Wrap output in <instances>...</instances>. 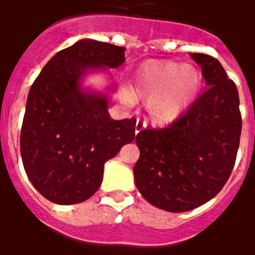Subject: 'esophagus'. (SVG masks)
Returning <instances> with one entry per match:
<instances>
[{"mask_svg":"<svg viewBox=\"0 0 255 255\" xmlns=\"http://www.w3.org/2000/svg\"><path fill=\"white\" fill-rule=\"evenodd\" d=\"M146 128V124H144L143 122H140V120H138L136 122V124H135V133H139L142 129H144Z\"/></svg>","mask_w":255,"mask_h":255,"instance_id":"34e87169","label":"esophagus"}]
</instances>
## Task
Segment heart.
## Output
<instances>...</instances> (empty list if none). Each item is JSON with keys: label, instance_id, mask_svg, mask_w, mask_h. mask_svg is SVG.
<instances>
[{"label": "heart", "instance_id": "heart-1", "mask_svg": "<svg viewBox=\"0 0 255 255\" xmlns=\"http://www.w3.org/2000/svg\"><path fill=\"white\" fill-rule=\"evenodd\" d=\"M136 97H146V111L157 126L176 122L192 105L202 84V75L192 64L147 60L132 75ZM126 100L131 101L126 95Z\"/></svg>", "mask_w": 255, "mask_h": 255}]
</instances>
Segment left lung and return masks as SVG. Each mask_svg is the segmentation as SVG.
Listing matches in <instances>:
<instances>
[{"label": "left lung", "mask_w": 255, "mask_h": 255, "mask_svg": "<svg viewBox=\"0 0 255 255\" xmlns=\"http://www.w3.org/2000/svg\"><path fill=\"white\" fill-rule=\"evenodd\" d=\"M206 90L186 115L161 129L135 136L139 160L135 184L153 206L188 212L214 198L228 180L239 149V94L223 65L212 56L191 53Z\"/></svg>", "instance_id": "1"}]
</instances>
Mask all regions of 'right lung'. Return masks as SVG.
Segmentation results:
<instances>
[{
  "label": "right lung",
  "mask_w": 255,
  "mask_h": 255,
  "mask_svg": "<svg viewBox=\"0 0 255 255\" xmlns=\"http://www.w3.org/2000/svg\"><path fill=\"white\" fill-rule=\"evenodd\" d=\"M126 47L80 39L54 54L32 83L25 104L20 153L32 186L50 202L73 205L93 197L104 165L135 138V119L113 120L105 91L84 87L93 72L119 68Z\"/></svg>",
  "instance_id": "obj_1"
}]
</instances>
